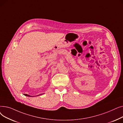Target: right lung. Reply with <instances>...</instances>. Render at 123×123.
<instances>
[{"mask_svg":"<svg viewBox=\"0 0 123 123\" xmlns=\"http://www.w3.org/2000/svg\"><path fill=\"white\" fill-rule=\"evenodd\" d=\"M42 94H41L38 95H37V96H39V95H42ZM24 95H25V96H27V97H34V96H30V95H27V94H24Z\"/></svg>","mask_w":123,"mask_h":123,"instance_id":"add662e5","label":"right lung"}]
</instances>
